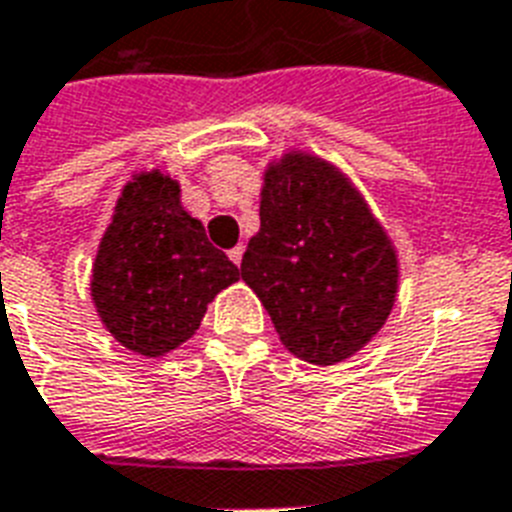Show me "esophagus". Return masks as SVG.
Instances as JSON below:
<instances>
[{
	"instance_id": "1",
	"label": "esophagus",
	"mask_w": 512,
	"mask_h": 512,
	"mask_svg": "<svg viewBox=\"0 0 512 512\" xmlns=\"http://www.w3.org/2000/svg\"><path fill=\"white\" fill-rule=\"evenodd\" d=\"M242 255H244V247H242V244H236L234 249H228V257H231V260H234L236 265L242 263Z\"/></svg>"
}]
</instances>
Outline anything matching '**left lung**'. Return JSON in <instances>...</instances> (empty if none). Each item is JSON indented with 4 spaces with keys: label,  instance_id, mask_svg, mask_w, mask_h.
Wrapping results in <instances>:
<instances>
[{
    "label": "left lung",
    "instance_id": "left-lung-1",
    "mask_svg": "<svg viewBox=\"0 0 512 512\" xmlns=\"http://www.w3.org/2000/svg\"><path fill=\"white\" fill-rule=\"evenodd\" d=\"M242 278L299 360L334 365L363 350L397 297V255L360 191L331 162L289 152L265 170L260 231Z\"/></svg>",
    "mask_w": 512,
    "mask_h": 512
}]
</instances>
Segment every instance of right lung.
<instances>
[{"label": "right lung", "instance_id": "add662e5", "mask_svg": "<svg viewBox=\"0 0 512 512\" xmlns=\"http://www.w3.org/2000/svg\"><path fill=\"white\" fill-rule=\"evenodd\" d=\"M234 281L239 268L186 213L178 181L152 170L126 184L91 273L99 318L126 350H176L199 328L207 302Z\"/></svg>", "mask_w": 512, "mask_h": 512}]
</instances>
